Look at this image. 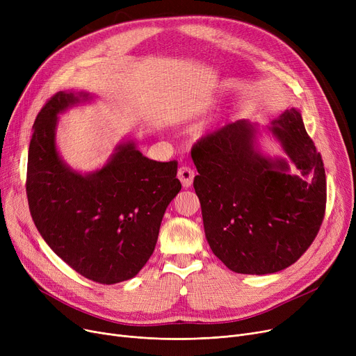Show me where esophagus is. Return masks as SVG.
Listing matches in <instances>:
<instances>
[{
    "label": "esophagus",
    "instance_id": "obj_1",
    "mask_svg": "<svg viewBox=\"0 0 356 356\" xmlns=\"http://www.w3.org/2000/svg\"><path fill=\"white\" fill-rule=\"evenodd\" d=\"M177 177H179V180L181 181L183 188H191L192 183H193V179H195V172L192 170L191 167H188V165H181V167L179 168Z\"/></svg>",
    "mask_w": 356,
    "mask_h": 356
}]
</instances>
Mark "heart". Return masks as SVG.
<instances>
[{
  "mask_svg": "<svg viewBox=\"0 0 356 356\" xmlns=\"http://www.w3.org/2000/svg\"><path fill=\"white\" fill-rule=\"evenodd\" d=\"M213 105V101H209L208 104H204V105H202L200 108H199V112H204V111H208L211 106Z\"/></svg>",
  "mask_w": 356,
  "mask_h": 356,
  "instance_id": "obj_1",
  "label": "heart"
}]
</instances>
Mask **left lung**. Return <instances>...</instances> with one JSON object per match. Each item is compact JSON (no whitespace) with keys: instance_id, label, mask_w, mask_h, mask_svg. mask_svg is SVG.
I'll return each mask as SVG.
<instances>
[{"instance_id":"1","label":"left lung","mask_w":356,"mask_h":356,"mask_svg":"<svg viewBox=\"0 0 356 356\" xmlns=\"http://www.w3.org/2000/svg\"><path fill=\"white\" fill-rule=\"evenodd\" d=\"M261 132H268L286 157L261 152ZM192 159L204 235L229 270L271 274L306 252L325 216L326 176L300 111L286 109L266 129L248 120L228 124L197 141Z\"/></svg>"}]
</instances>
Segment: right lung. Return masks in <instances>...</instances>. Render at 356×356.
Wrapping results in <instances>:
<instances>
[{"instance_id": "add662e5", "label": "right lung", "mask_w": 356, "mask_h": 356, "mask_svg": "<svg viewBox=\"0 0 356 356\" xmlns=\"http://www.w3.org/2000/svg\"><path fill=\"white\" fill-rule=\"evenodd\" d=\"M92 101L60 90L33 125L26 191L31 218L47 245L81 275L101 284L133 278L152 257L163 215L181 184L177 161L149 160L134 140L118 144L105 165L81 173L56 145L59 114Z\"/></svg>"}]
</instances>
